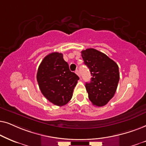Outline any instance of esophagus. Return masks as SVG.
Segmentation results:
<instances>
[{
  "instance_id": "obj_1",
  "label": "esophagus",
  "mask_w": 146,
  "mask_h": 146,
  "mask_svg": "<svg viewBox=\"0 0 146 146\" xmlns=\"http://www.w3.org/2000/svg\"><path fill=\"white\" fill-rule=\"evenodd\" d=\"M75 73H76V74L78 75V76L79 77H81V75H80V73H79V70H77V69H76V71H75Z\"/></svg>"
}]
</instances>
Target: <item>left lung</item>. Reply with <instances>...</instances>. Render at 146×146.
Returning <instances> with one entry per match:
<instances>
[{"label":"left lung","instance_id":"left-lung-1","mask_svg":"<svg viewBox=\"0 0 146 146\" xmlns=\"http://www.w3.org/2000/svg\"><path fill=\"white\" fill-rule=\"evenodd\" d=\"M85 65L91 72V81L85 87L89 100L94 106H106L115 95L119 80V67L106 54L87 48L81 51Z\"/></svg>","mask_w":146,"mask_h":146}]
</instances>
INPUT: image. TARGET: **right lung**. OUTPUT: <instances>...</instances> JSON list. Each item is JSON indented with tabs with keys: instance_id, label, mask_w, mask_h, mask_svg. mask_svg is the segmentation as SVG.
I'll list each match as a JSON object with an SVG mask.
<instances>
[{
	"instance_id": "right-lung-1",
	"label": "right lung",
	"mask_w": 146,
	"mask_h": 146,
	"mask_svg": "<svg viewBox=\"0 0 146 146\" xmlns=\"http://www.w3.org/2000/svg\"><path fill=\"white\" fill-rule=\"evenodd\" d=\"M36 79L42 94L52 104L63 106L71 100L79 77L70 71L63 54L54 52L40 63Z\"/></svg>"
}]
</instances>
